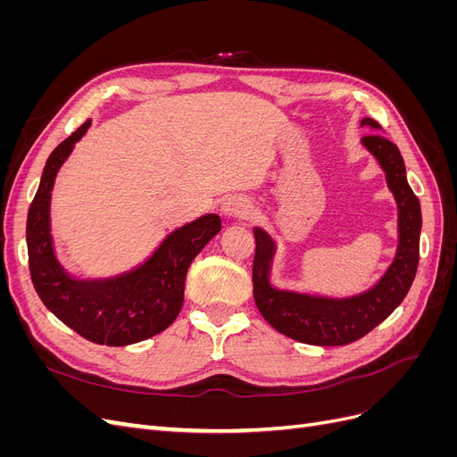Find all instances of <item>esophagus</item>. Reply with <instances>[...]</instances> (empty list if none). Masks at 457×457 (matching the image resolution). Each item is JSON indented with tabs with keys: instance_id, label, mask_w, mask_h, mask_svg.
<instances>
[{
	"instance_id": "34e87169",
	"label": "esophagus",
	"mask_w": 457,
	"mask_h": 457,
	"mask_svg": "<svg viewBox=\"0 0 457 457\" xmlns=\"http://www.w3.org/2000/svg\"><path fill=\"white\" fill-rule=\"evenodd\" d=\"M253 213V205L250 200H245L242 196H230L223 204V215L227 219H250Z\"/></svg>"
}]
</instances>
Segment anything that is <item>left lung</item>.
Listing matches in <instances>:
<instances>
[{
    "mask_svg": "<svg viewBox=\"0 0 457 457\" xmlns=\"http://www.w3.org/2000/svg\"><path fill=\"white\" fill-rule=\"evenodd\" d=\"M361 128L381 131L371 118H364ZM362 146L376 158L385 173V181L396 202L398 244L391 265L381 278L361 294L331 297L311 292L276 287L270 282L272 262L278 245L267 230L253 228V297L262 318L280 334L307 345L337 347L364 337L379 326L403 299L416 278L420 262L421 207L408 185L406 165L400 150L381 133L362 137Z\"/></svg>",
    "mask_w": 457,
    "mask_h": 457,
    "instance_id": "left-lung-1",
    "label": "left lung"
}]
</instances>
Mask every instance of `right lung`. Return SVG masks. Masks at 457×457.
<instances>
[{"mask_svg": "<svg viewBox=\"0 0 457 457\" xmlns=\"http://www.w3.org/2000/svg\"><path fill=\"white\" fill-rule=\"evenodd\" d=\"M91 120L51 152L26 220L32 284L44 305L76 334L108 347H126L170 328L183 307L190 262L220 230V217L202 215L162 240L135 269L110 278H78L54 252L51 192L62 163Z\"/></svg>", "mask_w": 457, "mask_h": 457, "instance_id": "right-lung-1", "label": "right lung"}]
</instances>
